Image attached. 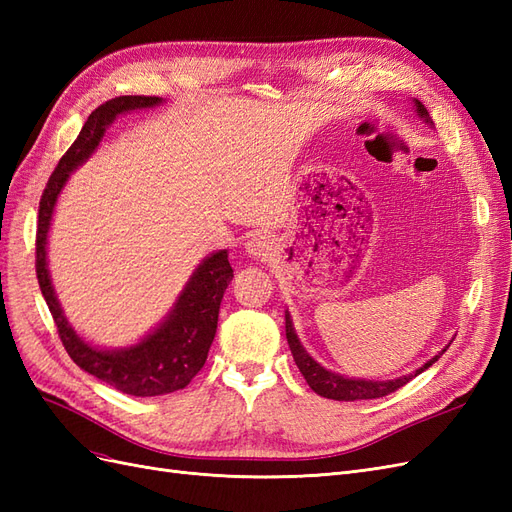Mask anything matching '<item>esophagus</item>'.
I'll use <instances>...</instances> for the list:
<instances>
[{"instance_id": "obj_1", "label": "esophagus", "mask_w": 512, "mask_h": 512, "mask_svg": "<svg viewBox=\"0 0 512 512\" xmlns=\"http://www.w3.org/2000/svg\"><path fill=\"white\" fill-rule=\"evenodd\" d=\"M245 252L252 258H265L271 252V243L267 237H252L245 243Z\"/></svg>"}]
</instances>
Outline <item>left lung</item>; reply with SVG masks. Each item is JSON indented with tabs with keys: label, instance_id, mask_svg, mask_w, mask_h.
<instances>
[{
	"label": "left lung",
	"instance_id": "left-lung-1",
	"mask_svg": "<svg viewBox=\"0 0 512 512\" xmlns=\"http://www.w3.org/2000/svg\"><path fill=\"white\" fill-rule=\"evenodd\" d=\"M416 111L421 113V117H425L427 121H431L427 108L423 102L416 100ZM286 339H288V346H290V352L294 356V363H297L299 371L303 374L305 382L309 384V389H312L314 393H318L320 397H327V399H335V401H356V399H378V397H384V395H391L395 393L397 389H401V386L408 384L412 378H416L421 371H425L427 367H431L433 363H436L440 359V354L446 352V348L438 354L433 356L431 361H427L421 369H416L414 374L410 376H404V378H397V380H386V382H371V380H352V378H344V376H337L333 374V371H327L324 367H320L312 356H309L301 342L297 333H294L292 329V320L290 316L286 314Z\"/></svg>",
	"mask_w": 512,
	"mask_h": 512
}]
</instances>
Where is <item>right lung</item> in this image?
I'll return each mask as SVG.
<instances>
[{"instance_id":"add662e5","label":"right lung","mask_w":512,"mask_h":512,"mask_svg":"<svg viewBox=\"0 0 512 512\" xmlns=\"http://www.w3.org/2000/svg\"><path fill=\"white\" fill-rule=\"evenodd\" d=\"M158 96H119L100 104L89 115L81 134L61 156L40 198L36 228V275L42 297L51 309L57 333L70 359L87 374L111 384L113 389L134 397H158L185 389L205 365L211 342L218 329V314L224 292L232 280V267L226 250L215 252L200 265L185 286L177 305L160 329L147 335L141 344L126 350H98L85 344L72 331L46 271V235L57 196L72 170L83 164L104 136L108 123L119 113L160 104Z\"/></svg>"}]
</instances>
